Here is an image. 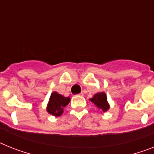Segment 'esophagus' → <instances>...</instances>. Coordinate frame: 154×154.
<instances>
[{"label":"esophagus","instance_id":"obj_1","mask_svg":"<svg viewBox=\"0 0 154 154\" xmlns=\"http://www.w3.org/2000/svg\"><path fill=\"white\" fill-rule=\"evenodd\" d=\"M79 95H81V96H83V95H84V93H83V92H81V93H80V94H79Z\"/></svg>","mask_w":154,"mask_h":154}]
</instances>
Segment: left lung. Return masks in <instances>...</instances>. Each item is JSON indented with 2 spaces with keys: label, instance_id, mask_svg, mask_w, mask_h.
<instances>
[{
  "label": "left lung",
  "instance_id": "8db88e82",
  "mask_svg": "<svg viewBox=\"0 0 154 154\" xmlns=\"http://www.w3.org/2000/svg\"><path fill=\"white\" fill-rule=\"evenodd\" d=\"M94 105L96 106L97 109H100L104 113L109 109V104L107 101V96L105 92H98L92 98L89 99Z\"/></svg>",
  "mask_w": 154,
  "mask_h": 154
}]
</instances>
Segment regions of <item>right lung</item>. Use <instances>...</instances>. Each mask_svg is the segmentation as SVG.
<instances>
[{"mask_svg": "<svg viewBox=\"0 0 154 154\" xmlns=\"http://www.w3.org/2000/svg\"><path fill=\"white\" fill-rule=\"evenodd\" d=\"M70 101L69 97L60 95L57 91H53L49 98L47 105V112L55 117H59L63 113L64 107L66 106Z\"/></svg>", "mask_w": 154, "mask_h": 154, "instance_id": "1", "label": "right lung"}]
</instances>
